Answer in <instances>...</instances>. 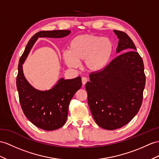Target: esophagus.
I'll return each instance as SVG.
<instances>
[{
    "label": "esophagus",
    "mask_w": 159,
    "mask_h": 159,
    "mask_svg": "<svg viewBox=\"0 0 159 159\" xmlns=\"http://www.w3.org/2000/svg\"><path fill=\"white\" fill-rule=\"evenodd\" d=\"M82 84H83V85H85V84H86V82H88V79L86 78V77H83L82 78Z\"/></svg>",
    "instance_id": "obj_1"
}]
</instances>
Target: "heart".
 Here are the masks:
<instances>
[{"instance_id": "b5f03b06", "label": "heart", "mask_w": 159, "mask_h": 159, "mask_svg": "<svg viewBox=\"0 0 159 159\" xmlns=\"http://www.w3.org/2000/svg\"><path fill=\"white\" fill-rule=\"evenodd\" d=\"M64 50L62 57L69 67L76 68L84 60V67L90 71L100 70L109 63L113 53V44L108 38L92 34L75 36Z\"/></svg>"}]
</instances>
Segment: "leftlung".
<instances>
[{
	"label": "left lung",
	"instance_id": "left-lung-1",
	"mask_svg": "<svg viewBox=\"0 0 159 159\" xmlns=\"http://www.w3.org/2000/svg\"><path fill=\"white\" fill-rule=\"evenodd\" d=\"M119 39L117 53L129 50L102 70L92 73L86 84L88 102L94 121L113 130L128 123L140 110L146 77L142 57L128 35L113 30Z\"/></svg>",
	"mask_w": 159,
	"mask_h": 159
}]
</instances>
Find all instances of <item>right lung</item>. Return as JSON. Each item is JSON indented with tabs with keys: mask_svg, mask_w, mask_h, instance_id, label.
<instances>
[{
	"mask_svg": "<svg viewBox=\"0 0 159 159\" xmlns=\"http://www.w3.org/2000/svg\"><path fill=\"white\" fill-rule=\"evenodd\" d=\"M70 33V30H65L41 31L35 34L29 40L19 61L16 84L22 110L30 121L44 130H55L65 124L69 102L75 93L82 87V79L80 76L71 80L63 77L50 90H39L25 79L23 64L38 38H61Z\"/></svg>",
	"mask_w": 159,
	"mask_h": 159,
	"instance_id": "add662e5",
	"label": "right lung"
}]
</instances>
